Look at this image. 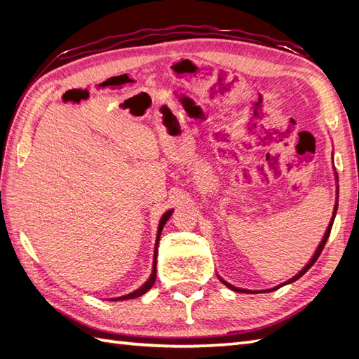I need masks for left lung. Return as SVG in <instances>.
Wrapping results in <instances>:
<instances>
[{
    "instance_id": "8db88e82",
    "label": "left lung",
    "mask_w": 359,
    "mask_h": 359,
    "mask_svg": "<svg viewBox=\"0 0 359 359\" xmlns=\"http://www.w3.org/2000/svg\"><path fill=\"white\" fill-rule=\"evenodd\" d=\"M334 180H337V184H338V174L334 172ZM338 196H339V187L337 185V201H334V207H333V212H332V219H330V222H329V226H327V230H325V233H324V236H323V239H321V242H319V245H318V248H316V251H315V255L311 256V259L309 261V264L304 266V269L297 273V274H294V276L292 278V279H288V280H285V282H282V284H279L278 287H273V288H266V290H247V288H241V287H234L233 284H230V282H226L224 278H220L219 274H217V278L220 279V282H222V284H225L228 288L230 290H233V292H239V293H266V292H273V290H278L279 287H284V285H287V284H292V282H294V280H297L299 279L301 276H304V274H306L309 270H310V266L313 265L315 262H316V259L319 257V255H321V251H323V248H324V245H325V242H327V239H329V234H330V230H332V225H333V220H334V216H337V210H338Z\"/></svg>"
}]
</instances>
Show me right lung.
Instances as JSON below:
<instances>
[{
  "label": "right lung",
  "instance_id": "obj_1",
  "mask_svg": "<svg viewBox=\"0 0 359 359\" xmlns=\"http://www.w3.org/2000/svg\"><path fill=\"white\" fill-rule=\"evenodd\" d=\"M172 211H174V210H168V211L165 212V215H163L162 217H160V220H158V226H157V236H156V243H154V256H152V270H151V274H149L148 280L144 282V284H143L140 288L134 290V292L128 293V294H125V296L112 297L111 301H125V299H134V297H139V296H142V294L147 293L148 290H149L152 285H154V282H156V276H157V269H156V264H157V248H158L160 234H162V230H163V226H165V224H166V220L171 217Z\"/></svg>",
  "mask_w": 359,
  "mask_h": 359
}]
</instances>
